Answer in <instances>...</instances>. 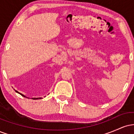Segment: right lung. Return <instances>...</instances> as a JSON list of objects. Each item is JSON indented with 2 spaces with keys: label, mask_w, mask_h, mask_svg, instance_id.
<instances>
[{
  "label": "right lung",
  "mask_w": 134,
  "mask_h": 134,
  "mask_svg": "<svg viewBox=\"0 0 134 134\" xmlns=\"http://www.w3.org/2000/svg\"><path fill=\"white\" fill-rule=\"evenodd\" d=\"M15 91H16V93H19V94H21V96H23V97H26V96H24V94H23L22 93H19V92H18V91L15 90ZM26 98H27V97H26ZM41 98H32V99H41Z\"/></svg>",
  "instance_id": "1"
}]
</instances>
